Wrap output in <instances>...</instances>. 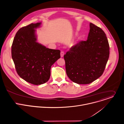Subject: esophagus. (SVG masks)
Here are the masks:
<instances>
[{
  "label": "esophagus",
  "mask_w": 124,
  "mask_h": 124,
  "mask_svg": "<svg viewBox=\"0 0 124 124\" xmlns=\"http://www.w3.org/2000/svg\"><path fill=\"white\" fill-rule=\"evenodd\" d=\"M64 52H63V51H62V52H61V57L62 58L63 57V56H64Z\"/></svg>",
  "instance_id": "obj_1"
}]
</instances>
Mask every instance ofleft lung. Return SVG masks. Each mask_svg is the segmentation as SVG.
Wrapping results in <instances>:
<instances>
[{
  "label": "left lung",
  "mask_w": 124,
  "mask_h": 124,
  "mask_svg": "<svg viewBox=\"0 0 124 124\" xmlns=\"http://www.w3.org/2000/svg\"><path fill=\"white\" fill-rule=\"evenodd\" d=\"M87 41H81L64 55L67 76L74 83L88 84L103 74L109 56V45L100 27L90 23Z\"/></svg>",
  "instance_id": "obj_1"
}]
</instances>
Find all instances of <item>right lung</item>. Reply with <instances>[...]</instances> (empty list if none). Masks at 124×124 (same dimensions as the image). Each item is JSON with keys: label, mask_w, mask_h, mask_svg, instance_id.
Listing matches in <instances>:
<instances>
[{"label": "right lung", "mask_w": 124, "mask_h": 124, "mask_svg": "<svg viewBox=\"0 0 124 124\" xmlns=\"http://www.w3.org/2000/svg\"><path fill=\"white\" fill-rule=\"evenodd\" d=\"M41 24L32 23L21 28L11 48L17 73L25 81L36 85L49 80L52 65L61 58L59 50L49 49L37 42L35 29Z\"/></svg>", "instance_id": "right-lung-1"}]
</instances>
